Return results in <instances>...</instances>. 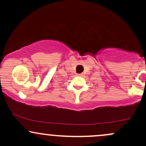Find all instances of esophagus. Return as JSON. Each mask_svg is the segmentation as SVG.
<instances>
[{
	"instance_id": "esophagus-1",
	"label": "esophagus",
	"mask_w": 146,
	"mask_h": 146,
	"mask_svg": "<svg viewBox=\"0 0 146 146\" xmlns=\"http://www.w3.org/2000/svg\"><path fill=\"white\" fill-rule=\"evenodd\" d=\"M82 74H78V75H79V76H81V75Z\"/></svg>"
}]
</instances>
